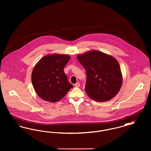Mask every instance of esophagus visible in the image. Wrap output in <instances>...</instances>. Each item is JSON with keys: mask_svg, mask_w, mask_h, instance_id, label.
Wrapping results in <instances>:
<instances>
[{"mask_svg": "<svg viewBox=\"0 0 151 151\" xmlns=\"http://www.w3.org/2000/svg\"><path fill=\"white\" fill-rule=\"evenodd\" d=\"M80 83H76L75 84V86H76V87H79L80 86Z\"/></svg>", "mask_w": 151, "mask_h": 151, "instance_id": "esophagus-1", "label": "esophagus"}]
</instances>
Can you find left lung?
I'll use <instances>...</instances> for the list:
<instances>
[{
  "label": "left lung",
  "mask_w": 151,
  "mask_h": 151,
  "mask_svg": "<svg viewBox=\"0 0 151 151\" xmlns=\"http://www.w3.org/2000/svg\"><path fill=\"white\" fill-rule=\"evenodd\" d=\"M86 73L85 91L94 100L105 102L114 97L122 86V72L116 59L100 51L91 50L78 56Z\"/></svg>",
  "instance_id": "8db88e82"
}]
</instances>
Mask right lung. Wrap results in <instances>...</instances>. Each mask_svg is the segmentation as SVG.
Instances as JSON below:
<instances>
[{
	"mask_svg": "<svg viewBox=\"0 0 151 151\" xmlns=\"http://www.w3.org/2000/svg\"><path fill=\"white\" fill-rule=\"evenodd\" d=\"M70 59L65 54L46 55L35 66L32 83L36 93L43 100L57 102L73 87L63 70Z\"/></svg>",
	"mask_w": 151,
	"mask_h": 151,
	"instance_id": "1",
	"label": "right lung"
}]
</instances>
